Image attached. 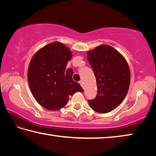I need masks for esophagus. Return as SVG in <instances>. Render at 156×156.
Masks as SVG:
<instances>
[{
	"label": "esophagus",
	"mask_w": 156,
	"mask_h": 156,
	"mask_svg": "<svg viewBox=\"0 0 156 156\" xmlns=\"http://www.w3.org/2000/svg\"><path fill=\"white\" fill-rule=\"evenodd\" d=\"M79 84H80V85L83 87V80H80V81H79Z\"/></svg>",
	"instance_id": "obj_1"
}]
</instances>
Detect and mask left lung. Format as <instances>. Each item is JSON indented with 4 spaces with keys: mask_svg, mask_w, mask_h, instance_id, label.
Returning a JSON list of instances; mask_svg holds the SVG:
<instances>
[{
    "mask_svg": "<svg viewBox=\"0 0 156 156\" xmlns=\"http://www.w3.org/2000/svg\"><path fill=\"white\" fill-rule=\"evenodd\" d=\"M88 61L96 78L98 94L89 100L92 109L98 113H108L125 99L130 84L127 62L112 47L102 44L87 53Z\"/></svg>",
    "mask_w": 156,
    "mask_h": 156,
    "instance_id": "obj_1",
    "label": "left lung"
}]
</instances>
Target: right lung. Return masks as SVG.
<instances>
[{
    "mask_svg": "<svg viewBox=\"0 0 156 156\" xmlns=\"http://www.w3.org/2000/svg\"><path fill=\"white\" fill-rule=\"evenodd\" d=\"M72 54L64 44L54 42L36 53L28 69V82L34 97L48 110L61 109L69 96L84 90L73 80L72 69H66Z\"/></svg>",
    "mask_w": 156,
    "mask_h": 156,
    "instance_id": "1",
    "label": "right lung"
}]
</instances>
